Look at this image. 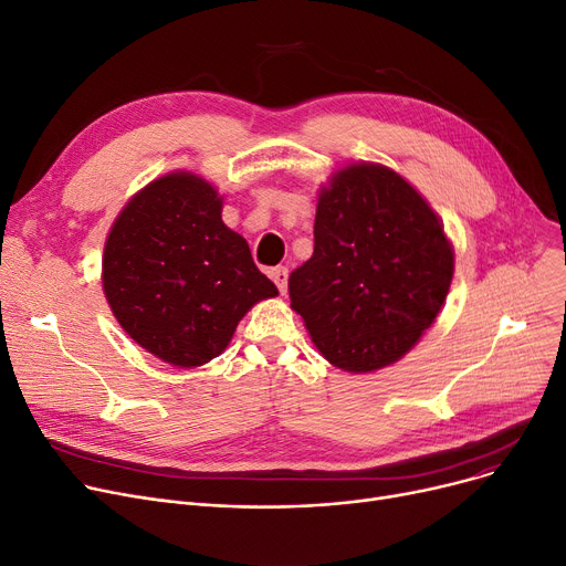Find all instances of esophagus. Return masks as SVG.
Here are the masks:
<instances>
[{
  "label": "esophagus",
  "mask_w": 566,
  "mask_h": 566,
  "mask_svg": "<svg viewBox=\"0 0 566 566\" xmlns=\"http://www.w3.org/2000/svg\"><path fill=\"white\" fill-rule=\"evenodd\" d=\"M271 280L277 284V289H280V293H286V282H289V271L284 265H277V268H273L271 271Z\"/></svg>",
  "instance_id": "esophagus-1"
}]
</instances>
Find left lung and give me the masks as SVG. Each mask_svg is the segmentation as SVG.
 <instances>
[{
  "label": "left lung",
  "mask_w": 566,
  "mask_h": 566,
  "mask_svg": "<svg viewBox=\"0 0 566 566\" xmlns=\"http://www.w3.org/2000/svg\"><path fill=\"white\" fill-rule=\"evenodd\" d=\"M454 250L427 199L390 167L355 163L316 201L314 254L291 310L331 365L369 374L420 342L450 293Z\"/></svg>",
  "instance_id": "left-lung-1"
}]
</instances>
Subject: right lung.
<instances>
[{
	"label": "right lung",
	"instance_id": "right-lung-1",
	"mask_svg": "<svg viewBox=\"0 0 566 566\" xmlns=\"http://www.w3.org/2000/svg\"><path fill=\"white\" fill-rule=\"evenodd\" d=\"M112 314L142 348L181 369L218 358L235 325L277 286L222 222V197L190 171L142 188L114 220L103 252Z\"/></svg>",
	"mask_w": 566,
	"mask_h": 566
}]
</instances>
